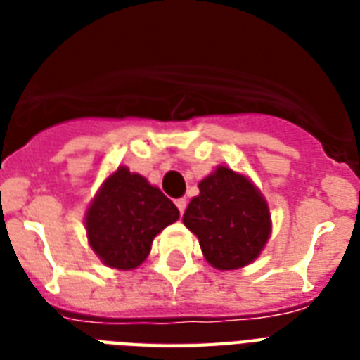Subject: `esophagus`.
Masks as SVG:
<instances>
[{
    "label": "esophagus",
    "instance_id": "34e87169",
    "mask_svg": "<svg viewBox=\"0 0 360 360\" xmlns=\"http://www.w3.org/2000/svg\"><path fill=\"white\" fill-rule=\"evenodd\" d=\"M175 205H177L181 217H183V213H185V209H186V200H185V198H179V200L175 202Z\"/></svg>",
    "mask_w": 360,
    "mask_h": 360
}]
</instances>
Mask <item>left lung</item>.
Listing matches in <instances>:
<instances>
[{"label": "left lung", "instance_id": "8db88e82", "mask_svg": "<svg viewBox=\"0 0 360 360\" xmlns=\"http://www.w3.org/2000/svg\"><path fill=\"white\" fill-rule=\"evenodd\" d=\"M198 188L183 222L198 237L205 259L220 271L254 262L271 236V214L262 192L226 166L200 181Z\"/></svg>", "mask_w": 360, "mask_h": 360}]
</instances>
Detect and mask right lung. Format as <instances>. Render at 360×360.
<instances>
[{"mask_svg":"<svg viewBox=\"0 0 360 360\" xmlns=\"http://www.w3.org/2000/svg\"><path fill=\"white\" fill-rule=\"evenodd\" d=\"M177 219L179 209L172 200L121 166L87 209V240L104 265L129 271L146 262L153 239Z\"/></svg>","mask_w":360,"mask_h":360,"instance_id":"1","label":"right lung"}]
</instances>
